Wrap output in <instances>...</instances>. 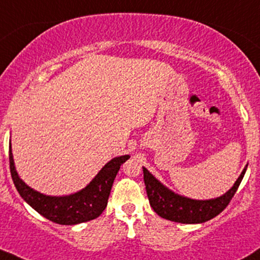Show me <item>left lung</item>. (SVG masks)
<instances>
[{"mask_svg": "<svg viewBox=\"0 0 260 260\" xmlns=\"http://www.w3.org/2000/svg\"><path fill=\"white\" fill-rule=\"evenodd\" d=\"M246 170L247 165L232 189H229L222 197L210 200H194L174 193L160 183L146 168H143V179L150 206L161 218L183 224H198L214 218L228 206L241 183Z\"/></svg>", "mask_w": 260, "mask_h": 260, "instance_id": "1", "label": "left lung"}]
</instances>
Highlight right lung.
I'll return each instance as SVG.
<instances>
[{"instance_id":"add662e5","label":"right lung","mask_w":260,"mask_h":260,"mask_svg":"<svg viewBox=\"0 0 260 260\" xmlns=\"http://www.w3.org/2000/svg\"><path fill=\"white\" fill-rule=\"evenodd\" d=\"M130 155L115 156L102 168L92 181L75 194L65 197H50L35 190L19 177L14 166L12 147L9 146V169L15 188L30 206L44 218L62 225H75L98 218L107 206L114 178L120 165Z\"/></svg>"}]
</instances>
